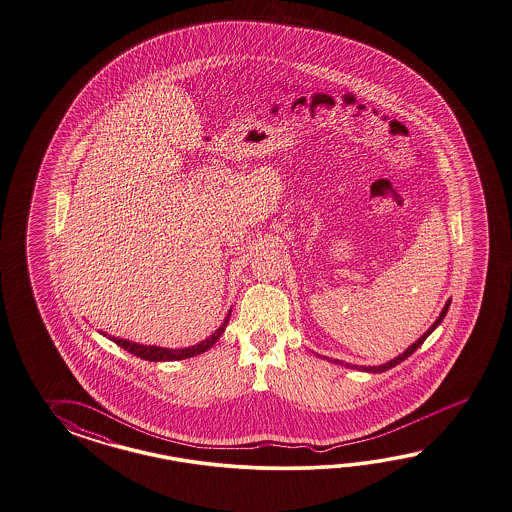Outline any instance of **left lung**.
Segmentation results:
<instances>
[{
  "label": "left lung",
  "instance_id": "8db88e82",
  "mask_svg": "<svg viewBox=\"0 0 512 512\" xmlns=\"http://www.w3.org/2000/svg\"><path fill=\"white\" fill-rule=\"evenodd\" d=\"M449 305H451V300L446 301V305H444V309L440 312V316H438L437 320L433 322V325L425 331L422 337L418 338L414 344H411L409 348L405 349L401 355L398 357H394L392 361L385 362V364H379V366H357V364H348V362H340L337 359H329V357H324L325 361L335 362V364H340V366H348V368H353V370H361V372H370V374H381V372H387L390 368H394V366H398L399 362L405 361L407 357H411L412 353L416 351V349L420 348L422 344L425 342V338L429 337L435 329H437L438 325L442 324V320H444V316H446V312H448ZM320 357V355H318Z\"/></svg>",
  "mask_w": 512,
  "mask_h": 512
}]
</instances>
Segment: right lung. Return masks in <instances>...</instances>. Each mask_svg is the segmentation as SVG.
<instances>
[{"label":"right lung","instance_id":"add662e5","mask_svg":"<svg viewBox=\"0 0 512 512\" xmlns=\"http://www.w3.org/2000/svg\"><path fill=\"white\" fill-rule=\"evenodd\" d=\"M229 316H231V309L227 312V316H225L222 325L212 333L211 337L201 340L200 344H196V346H188V348L170 349L161 348V346H144V344H137V342H131V340H124V338L109 337L107 333H103V337L111 338L114 344H118L120 348H124L125 351H129L131 355L140 357V359H144V361H183V359L196 357V355L205 353L207 349H211L212 346L218 342V338L224 335L225 327H227V322H229Z\"/></svg>","mask_w":512,"mask_h":512}]
</instances>
